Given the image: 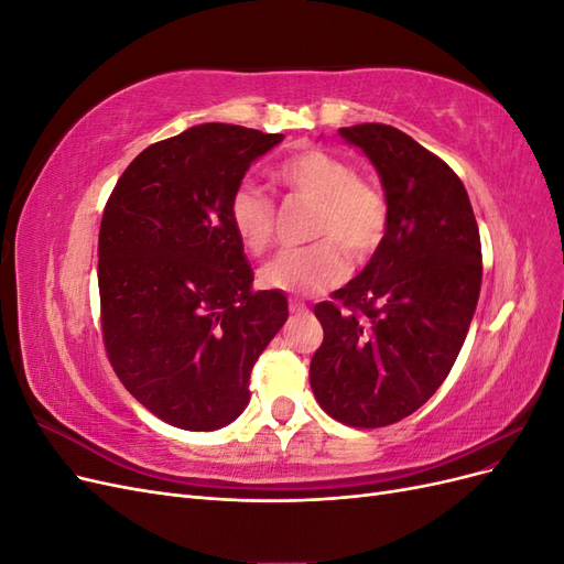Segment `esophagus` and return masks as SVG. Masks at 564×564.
<instances>
[{"mask_svg": "<svg viewBox=\"0 0 564 564\" xmlns=\"http://www.w3.org/2000/svg\"><path fill=\"white\" fill-rule=\"evenodd\" d=\"M289 313H305V303L299 299H289Z\"/></svg>", "mask_w": 564, "mask_h": 564, "instance_id": "1", "label": "esophagus"}]
</instances>
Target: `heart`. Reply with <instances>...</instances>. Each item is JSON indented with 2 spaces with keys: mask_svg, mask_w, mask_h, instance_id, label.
Returning <instances> with one entry per match:
<instances>
[{
  "mask_svg": "<svg viewBox=\"0 0 564 564\" xmlns=\"http://www.w3.org/2000/svg\"><path fill=\"white\" fill-rule=\"evenodd\" d=\"M275 181L292 197L315 202L308 247L284 249L261 268L268 289L296 296L327 292L346 280L348 257L371 259L386 240L390 202L379 185L360 178L357 169L322 148H305L282 160ZM228 218L237 240L249 253H263L275 237L278 209L268 193L240 185L230 195Z\"/></svg>",
  "mask_w": 564,
  "mask_h": 564,
  "instance_id": "1",
  "label": "heart"
}]
</instances>
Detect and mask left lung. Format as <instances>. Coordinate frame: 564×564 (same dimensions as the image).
<instances>
[{
	"instance_id": "left-lung-1",
	"label": "left lung",
	"mask_w": 564,
	"mask_h": 564,
	"mask_svg": "<svg viewBox=\"0 0 564 564\" xmlns=\"http://www.w3.org/2000/svg\"><path fill=\"white\" fill-rule=\"evenodd\" d=\"M379 169L390 226L367 268L315 305V400L352 429L414 414L447 379L480 296V230L454 169L390 124L340 129Z\"/></svg>"
}]
</instances>
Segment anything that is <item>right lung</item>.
Wrapping results in <instances>:
<instances>
[{
    "label": "right lung",
    "instance_id": "right-lung-1",
    "mask_svg": "<svg viewBox=\"0 0 564 564\" xmlns=\"http://www.w3.org/2000/svg\"><path fill=\"white\" fill-rule=\"evenodd\" d=\"M282 133L199 124L148 145L106 202L98 232L100 334L148 412L183 431L224 429L249 404L259 355L286 322L228 218L247 169Z\"/></svg>",
    "mask_w": 564,
    "mask_h": 564
}]
</instances>
